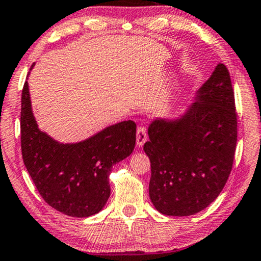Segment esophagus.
<instances>
[{"label": "esophagus", "mask_w": 261, "mask_h": 261, "mask_svg": "<svg viewBox=\"0 0 261 261\" xmlns=\"http://www.w3.org/2000/svg\"><path fill=\"white\" fill-rule=\"evenodd\" d=\"M146 139H147L146 128L144 127V125H139V127L137 128V145L143 146Z\"/></svg>", "instance_id": "obj_1"}]
</instances>
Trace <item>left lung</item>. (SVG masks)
Returning <instances> with one entry per match:
<instances>
[{"label":"left lung","mask_w":261,"mask_h":261,"mask_svg":"<svg viewBox=\"0 0 261 261\" xmlns=\"http://www.w3.org/2000/svg\"><path fill=\"white\" fill-rule=\"evenodd\" d=\"M147 133L144 151L155 208L173 217L207 208L226 184L236 151L237 114L227 67L218 64L181 117L152 121Z\"/></svg>","instance_id":"8db88e82"}]
</instances>
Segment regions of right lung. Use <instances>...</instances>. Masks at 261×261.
<instances>
[{
  "label": "right lung",
  "instance_id": "add662e5",
  "mask_svg": "<svg viewBox=\"0 0 261 261\" xmlns=\"http://www.w3.org/2000/svg\"><path fill=\"white\" fill-rule=\"evenodd\" d=\"M136 132L133 121H123L81 143L60 144L38 129L28 81L22 87V161L42 198L69 217L86 218L101 211L110 197L112 166L133 152Z\"/></svg>",
  "mask_w": 261,
  "mask_h": 261
}]
</instances>
